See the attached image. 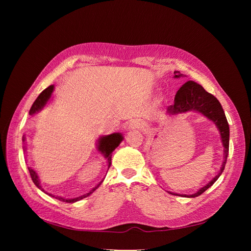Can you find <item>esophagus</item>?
Here are the masks:
<instances>
[{
    "instance_id": "esophagus-1",
    "label": "esophagus",
    "mask_w": 251,
    "mask_h": 251,
    "mask_svg": "<svg viewBox=\"0 0 251 251\" xmlns=\"http://www.w3.org/2000/svg\"><path fill=\"white\" fill-rule=\"evenodd\" d=\"M143 127H144V124L139 119H133L127 125L128 130H134V128H140L141 130Z\"/></svg>"
}]
</instances>
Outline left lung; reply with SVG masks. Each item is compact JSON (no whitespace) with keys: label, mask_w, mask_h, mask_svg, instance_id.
Here are the masks:
<instances>
[{"label":"left lung","mask_w":251,"mask_h":251,"mask_svg":"<svg viewBox=\"0 0 251 251\" xmlns=\"http://www.w3.org/2000/svg\"><path fill=\"white\" fill-rule=\"evenodd\" d=\"M174 74L175 78H180L181 76H184V75L181 74L179 71H175ZM191 111L202 114L203 116L211 120L212 123L216 125L217 128L219 130L220 136H221V141L224 148V159L221 165V169H220L219 174L216 175V177L212 178L206 185H204L198 192H196L195 194L192 195H179L170 193L172 195L187 197V198H195V197H198L201 194H203L206 189H208L212 184H214L219 179V177L221 176V174L225 169L227 156H228L229 151V126L228 123H227L222 105L219 102L217 98L214 95L206 92L199 83H197L193 80H188L178 90L176 96H175L174 103L170 105L166 112L169 113V115L174 116L178 115V114Z\"/></svg>","instance_id":"1"}]
</instances>
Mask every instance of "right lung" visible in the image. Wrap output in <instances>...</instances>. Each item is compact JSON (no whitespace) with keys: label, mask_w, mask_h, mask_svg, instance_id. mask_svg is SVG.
Wrapping results in <instances>:
<instances>
[{"label":"right lung","mask_w":251,"mask_h":251,"mask_svg":"<svg viewBox=\"0 0 251 251\" xmlns=\"http://www.w3.org/2000/svg\"><path fill=\"white\" fill-rule=\"evenodd\" d=\"M53 91H54V86L51 85L48 88L45 89L43 92L39 96H37L35 101L31 105V109H30V111H29V115H32L33 116L34 114L41 112L44 109L45 105H46L48 103V101L51 100V96H52ZM123 140H124V136H123V134H121V133H113V134H110V135H103V136H100V137L98 138L97 143H96L97 151H100V153L105 158V160H107V162H108V170L110 169V166H111L113 151L119 146L120 142L123 141ZM23 142H24V147H23V149H24V151L26 153L27 148H26V143H25L26 142L25 135H23ZM28 170H29L30 176H31V179L33 181V183L37 187H39L41 191H43L45 194H47V195L53 197V198H55V199H57L59 201L67 202V203H74V202H77V201H79V200H81L83 198H86V197L90 196L94 191H96V189L98 188V186H100L102 183V181H103V180L100 181V183H98L95 187H93L92 189H91V191H89V193H87L85 195H81L79 197H76V198L66 199V198H63V197L54 196V195L48 194V193L45 192L44 188L41 185V181H40L39 176H37L36 172L33 169H31V168H28Z\"/></svg>","instance_id":"add662e5"}]
</instances>
